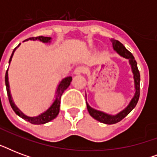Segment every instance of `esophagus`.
Wrapping results in <instances>:
<instances>
[{"instance_id":"1","label":"esophagus","mask_w":157,"mask_h":157,"mask_svg":"<svg viewBox=\"0 0 157 157\" xmlns=\"http://www.w3.org/2000/svg\"><path fill=\"white\" fill-rule=\"evenodd\" d=\"M84 68L82 67H76L75 70H74L73 73L75 74V75H81V73H83L84 72Z\"/></svg>"}]
</instances>
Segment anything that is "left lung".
Masks as SVG:
<instances>
[{
	"label": "left lung",
	"mask_w": 157,
	"mask_h": 157,
	"mask_svg": "<svg viewBox=\"0 0 157 157\" xmlns=\"http://www.w3.org/2000/svg\"><path fill=\"white\" fill-rule=\"evenodd\" d=\"M110 40L112 42V48H113V50L115 52H117L122 58H124V59L129 60V63L130 65V67H131L132 73H133L134 92L133 97L130 98L128 104L123 109L121 110L119 112H117V114L114 115L108 114V113H106L103 111L94 109L92 107H90L86 101V106H87V109H88L90 115L99 122H102V123L106 124H116L117 122L121 121L122 119H124V117H126L127 115L135 107L138 101H139V94H140V74H139V71L138 69V66H137V62L135 61L134 57L120 41L117 40H113V39Z\"/></svg>",
	"instance_id": "1"
}]
</instances>
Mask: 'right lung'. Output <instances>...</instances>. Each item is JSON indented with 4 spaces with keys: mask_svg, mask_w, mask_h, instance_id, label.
Listing matches in <instances>:
<instances>
[{
    "mask_svg": "<svg viewBox=\"0 0 157 157\" xmlns=\"http://www.w3.org/2000/svg\"><path fill=\"white\" fill-rule=\"evenodd\" d=\"M38 40V41H40V42L45 43V44H50V43L52 42V38L51 37H46V36H37V37H31L28 38L26 40ZM21 44L17 46V47L13 50V53L11 54L10 59V61H9V64H10L11 60H12V58H13V53L15 52V50H17V48ZM8 71L9 67L7 69L6 73V78H5V81H6V90H7V94H8L9 101H10V106L12 107V109L13 110V112H15L16 114L18 115V117H20L21 118H23V120H25L27 121L30 122L33 124H45L47 122H50V121L54 120V118H56L57 116L59 115V107H60V99H61V96L63 94L64 91L66 90L68 88V86H70V84L71 82V76H67L65 78H63L61 81L59 82V85L57 86L56 90H55V94H54V98L53 99L52 103H50V107H48L47 109H45L44 112H42L41 113H40L37 116H35V117H28L26 114H24L22 111H21L17 105L14 103L13 102V99L12 98V95H11L10 92V82H9V76H8Z\"/></svg>",
    "mask_w": 157,
    "mask_h": 157,
    "instance_id": "1",
    "label": "right lung"
}]
</instances>
